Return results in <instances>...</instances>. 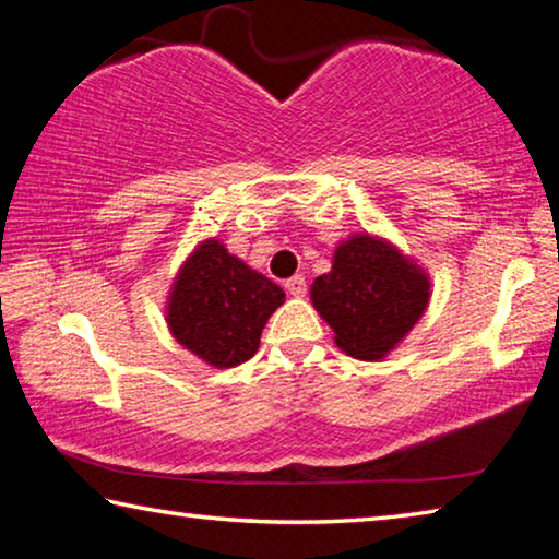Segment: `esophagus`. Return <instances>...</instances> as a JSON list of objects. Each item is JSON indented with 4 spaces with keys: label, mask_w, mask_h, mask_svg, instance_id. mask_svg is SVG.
<instances>
[{
    "label": "esophagus",
    "mask_w": 559,
    "mask_h": 559,
    "mask_svg": "<svg viewBox=\"0 0 559 559\" xmlns=\"http://www.w3.org/2000/svg\"><path fill=\"white\" fill-rule=\"evenodd\" d=\"M286 290L290 293V296H296V298L306 296V290H308V286H306V278H302V276H293V278H288V281H286Z\"/></svg>",
    "instance_id": "1"
}]
</instances>
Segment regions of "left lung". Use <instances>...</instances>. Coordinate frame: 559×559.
I'll use <instances>...</instances> for the list:
<instances>
[{
  "label": "left lung",
  "instance_id": "obj_1",
  "mask_svg": "<svg viewBox=\"0 0 559 559\" xmlns=\"http://www.w3.org/2000/svg\"><path fill=\"white\" fill-rule=\"evenodd\" d=\"M310 298L343 353L380 359L427 310L429 278L392 243L357 234L337 246L333 271L313 281Z\"/></svg>",
  "mask_w": 559,
  "mask_h": 559
}]
</instances>
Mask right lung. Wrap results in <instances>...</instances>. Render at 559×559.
<instances>
[{"label": "right lung", "instance_id": "add662e5", "mask_svg": "<svg viewBox=\"0 0 559 559\" xmlns=\"http://www.w3.org/2000/svg\"><path fill=\"white\" fill-rule=\"evenodd\" d=\"M286 293L216 239L185 261L169 293L167 325L179 345L212 367H236L257 355L261 330Z\"/></svg>", "mask_w": 559, "mask_h": 559}]
</instances>
